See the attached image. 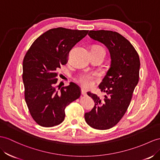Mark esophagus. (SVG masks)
<instances>
[{"label": "esophagus", "instance_id": "1", "mask_svg": "<svg viewBox=\"0 0 160 160\" xmlns=\"http://www.w3.org/2000/svg\"><path fill=\"white\" fill-rule=\"evenodd\" d=\"M81 92H82V95H87V91H86V90L84 89V88H82Z\"/></svg>", "mask_w": 160, "mask_h": 160}]
</instances>
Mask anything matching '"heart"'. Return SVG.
Segmentation results:
<instances>
[{"instance_id": "b5f03b06", "label": "heart", "mask_w": 160, "mask_h": 160, "mask_svg": "<svg viewBox=\"0 0 160 160\" xmlns=\"http://www.w3.org/2000/svg\"><path fill=\"white\" fill-rule=\"evenodd\" d=\"M93 47L102 48L99 46H95ZM99 75L97 72L94 73H83L78 77V81L85 88H91L95 84V80L99 78Z\"/></svg>"}]
</instances>
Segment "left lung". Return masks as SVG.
I'll return each instance as SVG.
<instances>
[{
	"label": "left lung",
	"instance_id": "8db88e82",
	"mask_svg": "<svg viewBox=\"0 0 160 160\" xmlns=\"http://www.w3.org/2000/svg\"><path fill=\"white\" fill-rule=\"evenodd\" d=\"M91 38L104 44L111 55V65L99 85L107 93L103 99L88 92L95 103L91 112L84 114L92 128L107 130L116 126L124 116L138 84L140 59L129 41L120 34L110 30H91Z\"/></svg>",
	"mask_w": 160,
	"mask_h": 160
}]
</instances>
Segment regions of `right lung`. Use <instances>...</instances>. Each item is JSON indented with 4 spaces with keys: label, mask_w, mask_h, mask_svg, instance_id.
<instances>
[{
    "label": "right lung",
    "mask_w": 160,
    "mask_h": 160,
    "mask_svg": "<svg viewBox=\"0 0 160 160\" xmlns=\"http://www.w3.org/2000/svg\"><path fill=\"white\" fill-rule=\"evenodd\" d=\"M88 30L52 28L40 35L28 49L23 61L24 95L30 115L43 127L59 125L65 109L81 95L73 82L57 88L58 70L68 62L69 51Z\"/></svg>",
    "instance_id": "obj_1"
}]
</instances>
